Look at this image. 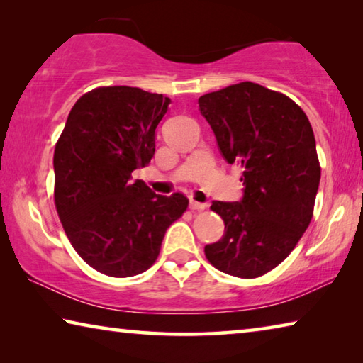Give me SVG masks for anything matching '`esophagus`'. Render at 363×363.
Returning <instances> with one entry per match:
<instances>
[{
  "mask_svg": "<svg viewBox=\"0 0 363 363\" xmlns=\"http://www.w3.org/2000/svg\"><path fill=\"white\" fill-rule=\"evenodd\" d=\"M207 206L204 204V202H198V201H194V199H189V208H191V211H204Z\"/></svg>",
  "mask_w": 363,
  "mask_h": 363,
  "instance_id": "1",
  "label": "esophagus"
}]
</instances>
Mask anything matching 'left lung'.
Masks as SVG:
<instances>
[{"mask_svg":"<svg viewBox=\"0 0 363 363\" xmlns=\"http://www.w3.org/2000/svg\"><path fill=\"white\" fill-rule=\"evenodd\" d=\"M198 104L221 156L244 169L242 199L212 202L225 234L206 245V257L230 276H263L290 255L313 218L320 182L313 127L287 95L250 81Z\"/></svg>","mask_w":363,"mask_h":363,"instance_id":"left-lung-1","label":"left lung"}]
</instances>
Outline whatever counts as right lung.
<instances>
[{"instance_id": "add662e5", "label": "right lung", "mask_w": 363, "mask_h": 363, "mask_svg": "<svg viewBox=\"0 0 363 363\" xmlns=\"http://www.w3.org/2000/svg\"><path fill=\"white\" fill-rule=\"evenodd\" d=\"M170 99L138 87H97L78 99L54 151V199L73 249L101 274L137 276L156 262L188 199L156 194L132 172L155 156Z\"/></svg>"}]
</instances>
